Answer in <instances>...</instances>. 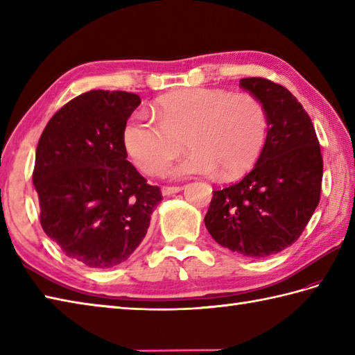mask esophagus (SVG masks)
<instances>
[{
    "label": "esophagus",
    "mask_w": 355,
    "mask_h": 355,
    "mask_svg": "<svg viewBox=\"0 0 355 355\" xmlns=\"http://www.w3.org/2000/svg\"><path fill=\"white\" fill-rule=\"evenodd\" d=\"M182 189H183L182 186H163L162 187V193L163 195H173V193H177V192H180Z\"/></svg>",
    "instance_id": "1"
}]
</instances>
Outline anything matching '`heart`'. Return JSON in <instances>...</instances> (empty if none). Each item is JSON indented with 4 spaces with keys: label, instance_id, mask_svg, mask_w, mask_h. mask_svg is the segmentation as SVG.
<instances>
[{
    "label": "heart",
    "instance_id": "heart-1",
    "mask_svg": "<svg viewBox=\"0 0 355 355\" xmlns=\"http://www.w3.org/2000/svg\"><path fill=\"white\" fill-rule=\"evenodd\" d=\"M153 114L137 111L126 120L123 146L137 168L154 175L183 149L192 150L171 171L173 177L193 173L223 180L243 175L258 160L268 131L266 105L250 93L223 88H186L160 97Z\"/></svg>",
    "mask_w": 355,
    "mask_h": 355
}]
</instances>
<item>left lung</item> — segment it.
Listing matches in <instances>:
<instances>
[{"mask_svg": "<svg viewBox=\"0 0 355 355\" xmlns=\"http://www.w3.org/2000/svg\"><path fill=\"white\" fill-rule=\"evenodd\" d=\"M239 87L266 105V145L239 183L214 191L205 223L220 245L263 258L302 235L320 201L323 160L311 119L288 89L263 78Z\"/></svg>", "mask_w": 355, "mask_h": 355, "instance_id": "left-lung-1", "label": "left lung"}]
</instances>
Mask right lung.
<instances>
[{
	"label": "right lung",
	"mask_w": 355,
	"mask_h": 355,
	"mask_svg": "<svg viewBox=\"0 0 355 355\" xmlns=\"http://www.w3.org/2000/svg\"><path fill=\"white\" fill-rule=\"evenodd\" d=\"M140 103L134 93L92 89L65 103L37 141L41 225L65 256L87 267L130 258L163 200L160 187L126 160L123 126Z\"/></svg>",
	"instance_id": "right-lung-1"
}]
</instances>
